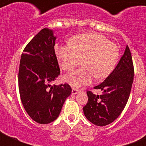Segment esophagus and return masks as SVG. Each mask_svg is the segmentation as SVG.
I'll use <instances>...</instances> for the list:
<instances>
[{
	"mask_svg": "<svg viewBox=\"0 0 146 146\" xmlns=\"http://www.w3.org/2000/svg\"><path fill=\"white\" fill-rule=\"evenodd\" d=\"M79 92V91L77 90V89H75V88H72V94H77V93Z\"/></svg>",
	"mask_w": 146,
	"mask_h": 146,
	"instance_id": "obj_1",
	"label": "esophagus"
}]
</instances>
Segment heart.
Returning <instances> with one entry per match:
<instances>
[{"mask_svg": "<svg viewBox=\"0 0 146 146\" xmlns=\"http://www.w3.org/2000/svg\"><path fill=\"white\" fill-rule=\"evenodd\" d=\"M55 52L59 65L70 71L80 64L84 66L67 73L64 80L74 88L89 84L93 78L104 79L114 70L119 59V49L108 38L97 33L77 35L69 44H56Z\"/></svg>", "mask_w": 146, "mask_h": 146, "instance_id": "obj_1", "label": "heart"}]
</instances>
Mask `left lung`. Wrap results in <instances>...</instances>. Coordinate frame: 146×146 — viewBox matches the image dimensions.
<instances>
[{
  "mask_svg": "<svg viewBox=\"0 0 146 146\" xmlns=\"http://www.w3.org/2000/svg\"><path fill=\"white\" fill-rule=\"evenodd\" d=\"M134 80V66L131 52L126 45L124 54L116 67L105 80L94 87L102 91L95 95L87 91L88 101L83 108L85 116L99 126L111 123L124 109L128 102Z\"/></svg>",
  "mask_w": 146,
  "mask_h": 146,
  "instance_id": "obj_1",
  "label": "left lung"
}]
</instances>
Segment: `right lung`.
I'll list each match as a JSON object with an SVG mask.
<instances>
[{"label":"right lung","mask_w":146,"mask_h":146,"mask_svg":"<svg viewBox=\"0 0 146 146\" xmlns=\"http://www.w3.org/2000/svg\"><path fill=\"white\" fill-rule=\"evenodd\" d=\"M52 30H41L23 50L18 74L20 99L34 121L47 124L59 116L64 102L72 93L67 83H50L60 75Z\"/></svg>","instance_id":"1"}]
</instances>
